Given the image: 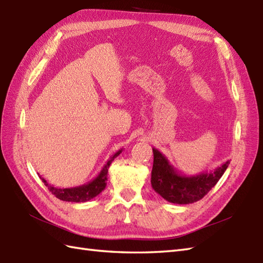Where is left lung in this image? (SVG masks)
<instances>
[{"label":"left lung","instance_id":"obj_1","mask_svg":"<svg viewBox=\"0 0 263 263\" xmlns=\"http://www.w3.org/2000/svg\"><path fill=\"white\" fill-rule=\"evenodd\" d=\"M153 153L152 186L166 201L177 204L193 203L202 199L216 185L230 165L227 160L211 172L186 176L178 173L165 155L157 149L153 148Z\"/></svg>","mask_w":263,"mask_h":263}]
</instances>
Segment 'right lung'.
Wrapping results in <instances>:
<instances>
[{
    "label": "right lung",
    "instance_id": "right-lung-1",
    "mask_svg": "<svg viewBox=\"0 0 263 263\" xmlns=\"http://www.w3.org/2000/svg\"><path fill=\"white\" fill-rule=\"evenodd\" d=\"M121 153H122V149L111 156V157L107 160L106 165L103 167V170L100 171L97 177H95L92 181H90L87 184H83V185H80V186L60 189V187H55L51 185V184H49L45 178H43L42 176L41 178L49 191H51L52 194H54L58 199L68 201V202H86V201L91 200L92 198L97 197L100 192L104 191V189L106 187V181H107V173H108L109 165Z\"/></svg>",
    "mask_w": 263,
    "mask_h": 263
}]
</instances>
